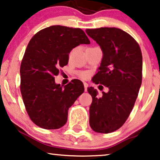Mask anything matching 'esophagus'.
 Listing matches in <instances>:
<instances>
[{
	"mask_svg": "<svg viewBox=\"0 0 160 160\" xmlns=\"http://www.w3.org/2000/svg\"><path fill=\"white\" fill-rule=\"evenodd\" d=\"M84 91L87 92V87H88V84H87L86 82H84Z\"/></svg>",
	"mask_w": 160,
	"mask_h": 160,
	"instance_id": "34e87169",
	"label": "esophagus"
}]
</instances>
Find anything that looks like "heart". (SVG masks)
<instances>
[{
	"mask_svg": "<svg viewBox=\"0 0 160 160\" xmlns=\"http://www.w3.org/2000/svg\"><path fill=\"white\" fill-rule=\"evenodd\" d=\"M81 76L84 78H88L89 73H87V72H82V73H81Z\"/></svg>",
	"mask_w": 160,
	"mask_h": 160,
	"instance_id": "heart-1",
	"label": "heart"
}]
</instances>
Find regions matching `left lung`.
Returning <instances> with one entry per match:
<instances>
[{
    "label": "left lung",
    "instance_id": "8db88e82",
    "mask_svg": "<svg viewBox=\"0 0 160 160\" xmlns=\"http://www.w3.org/2000/svg\"><path fill=\"white\" fill-rule=\"evenodd\" d=\"M86 32L103 54L92 82L108 89L98 98L96 89L87 88L92 98L89 125L96 132L110 133L124 124L137 99L142 82L141 50L137 41L119 28L87 29Z\"/></svg>",
    "mask_w": 160,
    "mask_h": 160
}]
</instances>
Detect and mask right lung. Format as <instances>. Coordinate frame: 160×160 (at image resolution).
Returning <instances> with one entry per match:
<instances>
[{
	"label": "right lung",
	"instance_id": "right-lung-1",
	"mask_svg": "<svg viewBox=\"0 0 160 160\" xmlns=\"http://www.w3.org/2000/svg\"><path fill=\"white\" fill-rule=\"evenodd\" d=\"M82 43L90 41L82 29L61 25L46 28L30 39L21 62L20 91L28 114L37 126L62 128L68 108L84 92L81 81L73 79L62 87L54 77L68 64L71 50Z\"/></svg>",
	"mask_w": 160,
	"mask_h": 160
}]
</instances>
